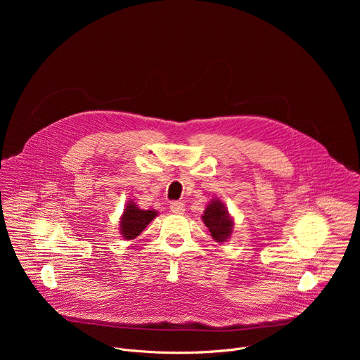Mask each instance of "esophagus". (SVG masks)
Segmentation results:
<instances>
[{
    "mask_svg": "<svg viewBox=\"0 0 360 360\" xmlns=\"http://www.w3.org/2000/svg\"><path fill=\"white\" fill-rule=\"evenodd\" d=\"M169 208H171V211H172L174 214H178V215H182V214L185 212V205H184L182 202H178V200L171 202Z\"/></svg>",
    "mask_w": 360,
    "mask_h": 360,
    "instance_id": "esophagus-1",
    "label": "esophagus"
}]
</instances>
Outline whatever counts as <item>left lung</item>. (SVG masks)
Here are the masks:
<instances>
[{
  "mask_svg": "<svg viewBox=\"0 0 360 360\" xmlns=\"http://www.w3.org/2000/svg\"><path fill=\"white\" fill-rule=\"evenodd\" d=\"M202 221L210 229L212 238L219 243L225 242L232 233L233 221L224 202H221L219 199H212L207 210L203 211Z\"/></svg>",
  "mask_w": 360,
  "mask_h": 360,
  "instance_id": "8db88e82",
  "label": "left lung"
}]
</instances>
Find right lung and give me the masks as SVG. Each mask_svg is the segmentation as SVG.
Segmentation results:
<instances>
[{"label": "right lung", "instance_id": "1", "mask_svg": "<svg viewBox=\"0 0 360 360\" xmlns=\"http://www.w3.org/2000/svg\"><path fill=\"white\" fill-rule=\"evenodd\" d=\"M157 215V211H142L132 200H129L120 221L121 235L125 239L136 238Z\"/></svg>", "mask_w": 360, "mask_h": 360}]
</instances>
